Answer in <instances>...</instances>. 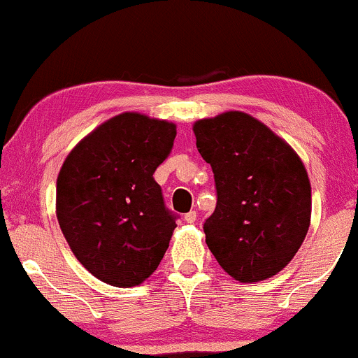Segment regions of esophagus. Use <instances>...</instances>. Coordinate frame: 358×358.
Here are the masks:
<instances>
[{
	"label": "esophagus",
	"instance_id": "1",
	"mask_svg": "<svg viewBox=\"0 0 358 358\" xmlns=\"http://www.w3.org/2000/svg\"><path fill=\"white\" fill-rule=\"evenodd\" d=\"M196 218H198L196 211H189V213L184 215V222H186V224H194Z\"/></svg>",
	"mask_w": 358,
	"mask_h": 358
}]
</instances>
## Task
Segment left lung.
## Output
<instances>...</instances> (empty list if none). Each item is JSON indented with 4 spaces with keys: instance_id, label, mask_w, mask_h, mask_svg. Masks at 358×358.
Here are the masks:
<instances>
[{
    "instance_id": "left-lung-1",
    "label": "left lung",
    "mask_w": 358,
    "mask_h": 358,
    "mask_svg": "<svg viewBox=\"0 0 358 358\" xmlns=\"http://www.w3.org/2000/svg\"><path fill=\"white\" fill-rule=\"evenodd\" d=\"M196 147L213 169L217 206L205 220L206 244L242 283L282 271L310 225V182L285 140L241 110L194 122Z\"/></svg>"
}]
</instances>
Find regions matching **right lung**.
I'll return each mask as SVG.
<instances>
[{"label": "right lung", "instance_id": "right-lung-1", "mask_svg": "<svg viewBox=\"0 0 358 358\" xmlns=\"http://www.w3.org/2000/svg\"><path fill=\"white\" fill-rule=\"evenodd\" d=\"M174 122L122 113L68 153L56 182V217L76 259L113 287L157 270L176 229L153 172L171 153Z\"/></svg>", "mask_w": 358, "mask_h": 358}]
</instances>
